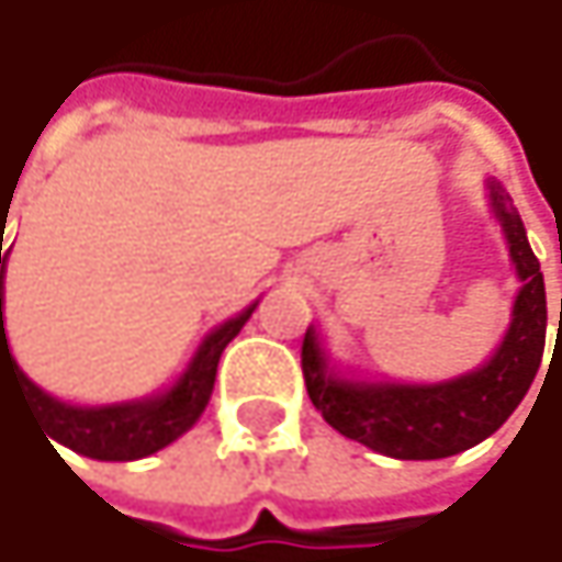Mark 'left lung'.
Segmentation results:
<instances>
[{
	"label": "left lung",
	"instance_id": "8db88e82",
	"mask_svg": "<svg viewBox=\"0 0 562 562\" xmlns=\"http://www.w3.org/2000/svg\"><path fill=\"white\" fill-rule=\"evenodd\" d=\"M486 188L521 291L512 306L508 333L483 368L441 383L345 381L329 371L316 329L310 326L303 336L301 368L313 406L345 438L378 454L396 461H438L480 445L518 409L541 368L547 339L541 261L528 246L525 223L505 188L499 181H486Z\"/></svg>",
	"mask_w": 562,
	"mask_h": 562
}]
</instances>
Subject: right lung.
Returning <instances> with one entry per match:
<instances>
[{
  "instance_id": "obj_1",
  "label": "right lung",
  "mask_w": 562,
  "mask_h": 562,
  "mask_svg": "<svg viewBox=\"0 0 562 562\" xmlns=\"http://www.w3.org/2000/svg\"><path fill=\"white\" fill-rule=\"evenodd\" d=\"M5 261H9V249L0 246V381L2 368H9L12 378L19 381V390L34 406L41 425L47 428V435L66 445L69 451L86 454L92 461H140L184 435L194 422L201 419V413L214 393V378H217L223 348L236 339V333L246 326V319L256 310V303H252L239 316L221 323L207 339L201 341L188 371L166 393L134 400V403H114V406H69V403L54 400L50 393H44L37 383L27 381L9 351L5 326H2Z\"/></svg>"
}]
</instances>
